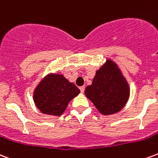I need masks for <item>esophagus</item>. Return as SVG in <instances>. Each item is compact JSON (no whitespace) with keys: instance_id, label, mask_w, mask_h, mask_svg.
<instances>
[{"instance_id":"1","label":"esophagus","mask_w":158,"mask_h":158,"mask_svg":"<svg viewBox=\"0 0 158 158\" xmlns=\"http://www.w3.org/2000/svg\"><path fill=\"white\" fill-rule=\"evenodd\" d=\"M79 89H80V92L84 93V89H85V87H84V86H81V87L79 88Z\"/></svg>"}]
</instances>
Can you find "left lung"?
Listing matches in <instances>:
<instances>
[{"label": "left lung", "mask_w": 158, "mask_h": 158, "mask_svg": "<svg viewBox=\"0 0 158 158\" xmlns=\"http://www.w3.org/2000/svg\"><path fill=\"white\" fill-rule=\"evenodd\" d=\"M85 94L102 114L120 111L129 96V88L115 64L108 60L97 71L92 85L85 89Z\"/></svg>", "instance_id": "8db88e82"}]
</instances>
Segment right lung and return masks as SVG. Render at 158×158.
<instances>
[{"label":"right lung","mask_w":158,"mask_h":158,"mask_svg":"<svg viewBox=\"0 0 158 158\" xmlns=\"http://www.w3.org/2000/svg\"><path fill=\"white\" fill-rule=\"evenodd\" d=\"M79 92L76 85L69 83L63 75L50 74L36 88L34 100L43 114L59 116Z\"/></svg>","instance_id":"right-lung-1"}]
</instances>
